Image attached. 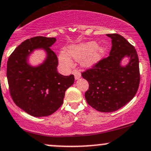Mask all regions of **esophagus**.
<instances>
[{
	"mask_svg": "<svg viewBox=\"0 0 151 151\" xmlns=\"http://www.w3.org/2000/svg\"><path fill=\"white\" fill-rule=\"evenodd\" d=\"M73 73H74V74L75 79H78L81 77L80 72H79L78 69H74V70H73Z\"/></svg>",
	"mask_w": 151,
	"mask_h": 151,
	"instance_id": "34e87169",
	"label": "esophagus"
}]
</instances>
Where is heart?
<instances>
[{
	"label": "heart",
	"mask_w": 151,
	"mask_h": 151,
	"mask_svg": "<svg viewBox=\"0 0 151 151\" xmlns=\"http://www.w3.org/2000/svg\"><path fill=\"white\" fill-rule=\"evenodd\" d=\"M104 52L103 46H97L96 43L92 41L72 46L69 49V56L76 61L82 59V63L85 66H91L97 63L100 60ZM59 60L67 67H70L72 64V59L64 52L60 53Z\"/></svg>",
	"instance_id": "b5f03b06"
}]
</instances>
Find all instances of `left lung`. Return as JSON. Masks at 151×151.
Segmentation results:
<instances>
[{
  "mask_svg": "<svg viewBox=\"0 0 151 151\" xmlns=\"http://www.w3.org/2000/svg\"><path fill=\"white\" fill-rule=\"evenodd\" d=\"M107 36L112 39L110 56L82 72V77L89 82L84 94L87 102L103 112H114L128 103L135 97L140 79L135 47L120 34ZM125 56L130 57V62L122 67L120 62Z\"/></svg>",
  "mask_w": 151,
  "mask_h": 151,
  "instance_id": "1",
  "label": "left lung"
}]
</instances>
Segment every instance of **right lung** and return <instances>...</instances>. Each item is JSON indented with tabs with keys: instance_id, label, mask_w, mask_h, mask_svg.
I'll list each match as a JSON object with an SVG mask.
<instances>
[{
	"instance_id": "1",
	"label": "right lung",
	"mask_w": 151,
	"mask_h": 151,
	"mask_svg": "<svg viewBox=\"0 0 151 151\" xmlns=\"http://www.w3.org/2000/svg\"><path fill=\"white\" fill-rule=\"evenodd\" d=\"M56 38L35 36L21 43L10 55L7 79L12 100L18 107L34 117L49 116L63 104L66 90L74 82L73 74L63 76L57 72L58 59L50 46ZM43 47L47 58L41 65L31 67L29 53Z\"/></svg>"
}]
</instances>
